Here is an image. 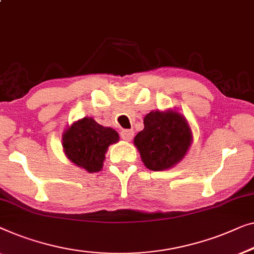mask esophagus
I'll use <instances>...</instances> for the list:
<instances>
[{
    "mask_svg": "<svg viewBox=\"0 0 254 254\" xmlns=\"http://www.w3.org/2000/svg\"><path fill=\"white\" fill-rule=\"evenodd\" d=\"M121 137H123V139H125V141L129 142L131 138L134 137V130L131 129H125L121 131Z\"/></svg>",
    "mask_w": 254,
    "mask_h": 254,
    "instance_id": "esophagus-1",
    "label": "esophagus"
}]
</instances>
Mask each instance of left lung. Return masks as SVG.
<instances>
[{
    "instance_id": "obj_1",
    "label": "left lung",
    "mask_w": 254,
    "mask_h": 254,
    "mask_svg": "<svg viewBox=\"0 0 254 254\" xmlns=\"http://www.w3.org/2000/svg\"><path fill=\"white\" fill-rule=\"evenodd\" d=\"M144 129L134 137L146 168L151 171H166L178 165L192 143V131L186 117L168 109L166 111H151L143 119Z\"/></svg>"
}]
</instances>
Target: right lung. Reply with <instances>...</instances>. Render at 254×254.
Returning <instances> with one entry per match:
<instances>
[{
	"instance_id": "right-lung-1",
	"label": "right lung",
	"mask_w": 254,
	"mask_h": 254,
	"mask_svg": "<svg viewBox=\"0 0 254 254\" xmlns=\"http://www.w3.org/2000/svg\"><path fill=\"white\" fill-rule=\"evenodd\" d=\"M119 138L113 128L102 126L91 117H84L64 130L62 146L65 156L75 166L88 173H97L103 168L109 146Z\"/></svg>"
}]
</instances>
